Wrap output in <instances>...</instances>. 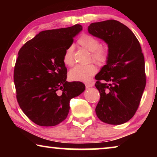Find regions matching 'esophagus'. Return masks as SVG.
<instances>
[{
  "label": "esophagus",
  "instance_id": "esophagus-1",
  "mask_svg": "<svg viewBox=\"0 0 157 157\" xmlns=\"http://www.w3.org/2000/svg\"><path fill=\"white\" fill-rule=\"evenodd\" d=\"M85 86H86V88H89V87H92L94 86V83H86Z\"/></svg>",
  "mask_w": 157,
  "mask_h": 157
}]
</instances>
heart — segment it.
I'll return each mask as SVG.
<instances>
[{
	"mask_svg": "<svg viewBox=\"0 0 157 157\" xmlns=\"http://www.w3.org/2000/svg\"><path fill=\"white\" fill-rule=\"evenodd\" d=\"M78 44L82 48L91 52V59L98 65L102 66L107 63L109 57V49L107 46L100 45L97 38L88 34H83L79 37ZM63 62L66 66L74 64V47L69 46L66 48L63 55ZM98 68L94 63L86 65H77L69 71V79L72 81L87 82L97 73Z\"/></svg>",
	"mask_w": 157,
	"mask_h": 157,
	"instance_id": "obj_1",
	"label": "heart"
}]
</instances>
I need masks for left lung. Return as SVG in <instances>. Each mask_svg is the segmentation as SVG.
Listing matches in <instances>:
<instances>
[{
  "label": "left lung",
  "instance_id": "8db88e82",
  "mask_svg": "<svg viewBox=\"0 0 157 157\" xmlns=\"http://www.w3.org/2000/svg\"><path fill=\"white\" fill-rule=\"evenodd\" d=\"M88 31L109 49L107 63L95 77L100 94L95 113L105 123L123 124L136 113L145 87L141 47L132 30L118 21L93 23Z\"/></svg>",
  "mask_w": 157,
  "mask_h": 157
}]
</instances>
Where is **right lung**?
I'll return each mask as SVG.
<instances>
[{
  "label": "right lung",
  "mask_w": 157,
  "mask_h": 157,
  "mask_svg": "<svg viewBox=\"0 0 157 157\" xmlns=\"http://www.w3.org/2000/svg\"><path fill=\"white\" fill-rule=\"evenodd\" d=\"M82 30L76 24L41 31L23 45L14 71L17 99L22 111L39 126H55L67 117L70 100L85 90L80 82L66 81L63 55Z\"/></svg>",
  "instance_id": "1"
}]
</instances>
